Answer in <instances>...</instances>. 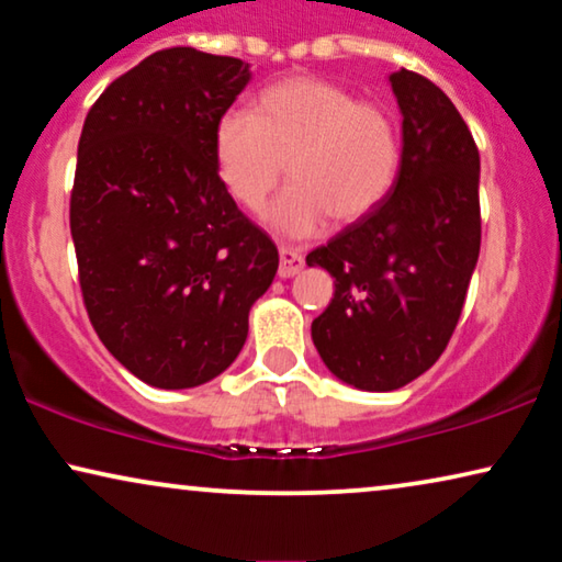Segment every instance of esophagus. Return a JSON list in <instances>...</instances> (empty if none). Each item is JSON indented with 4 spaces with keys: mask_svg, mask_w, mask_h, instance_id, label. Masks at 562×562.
Segmentation results:
<instances>
[{
    "mask_svg": "<svg viewBox=\"0 0 562 562\" xmlns=\"http://www.w3.org/2000/svg\"><path fill=\"white\" fill-rule=\"evenodd\" d=\"M279 258H281V266H279L281 279H294V276L304 268L302 252H296V250H291V248H281L279 250Z\"/></svg>",
    "mask_w": 562,
    "mask_h": 562,
    "instance_id": "1",
    "label": "esophagus"
}]
</instances>
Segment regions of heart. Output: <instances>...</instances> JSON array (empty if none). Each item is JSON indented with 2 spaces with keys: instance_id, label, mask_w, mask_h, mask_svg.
Returning a JSON list of instances; mask_svg holds the SVG:
<instances>
[{
  "instance_id": "1",
  "label": "heart",
  "mask_w": 562,
  "mask_h": 562,
  "mask_svg": "<svg viewBox=\"0 0 562 562\" xmlns=\"http://www.w3.org/2000/svg\"><path fill=\"white\" fill-rule=\"evenodd\" d=\"M291 183L268 210V225L306 240L337 222H358L394 189L402 143L381 104L360 102L317 76L263 89L252 114L229 110L214 127L220 183L243 210L258 212L283 176Z\"/></svg>"
}]
</instances>
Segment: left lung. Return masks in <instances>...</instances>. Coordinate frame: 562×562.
Returning <instances> with one entry per match:
<instances>
[{
	"label": "left lung",
	"mask_w": 562,
	"mask_h": 562,
	"mask_svg": "<svg viewBox=\"0 0 562 562\" xmlns=\"http://www.w3.org/2000/svg\"><path fill=\"white\" fill-rule=\"evenodd\" d=\"M402 164L379 210L306 256L335 279L312 322L329 373L394 391L435 366L456 329L481 250V158L456 104L432 81L394 71Z\"/></svg>",
	"instance_id": "1"
}]
</instances>
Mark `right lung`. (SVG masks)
I'll return each instance as SVG.
<instances>
[{
	"label": "right lung",
	"instance_id": "obj_1",
	"mask_svg": "<svg viewBox=\"0 0 562 562\" xmlns=\"http://www.w3.org/2000/svg\"><path fill=\"white\" fill-rule=\"evenodd\" d=\"M240 58L158 50L114 79L83 122L71 237L104 348L156 389H194L240 356L279 250L237 210L214 127L248 87Z\"/></svg>",
	"mask_w": 562,
	"mask_h": 562
}]
</instances>
